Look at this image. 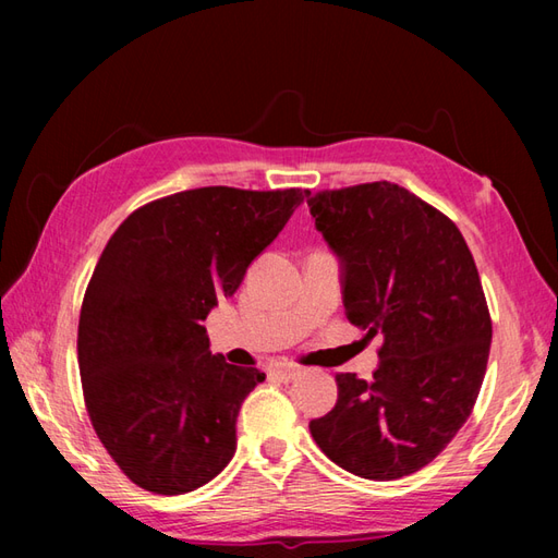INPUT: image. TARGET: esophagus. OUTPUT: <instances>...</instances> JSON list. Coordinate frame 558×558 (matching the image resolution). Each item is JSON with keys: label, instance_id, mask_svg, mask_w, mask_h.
<instances>
[{"label": "esophagus", "instance_id": "esophagus-1", "mask_svg": "<svg viewBox=\"0 0 558 558\" xmlns=\"http://www.w3.org/2000/svg\"><path fill=\"white\" fill-rule=\"evenodd\" d=\"M272 376L278 378V381H282V384H288V381H294V378H298L300 374H302V369L298 364H290V362H278V364H272Z\"/></svg>", "mask_w": 558, "mask_h": 558}]
</instances>
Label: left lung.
Wrapping results in <instances>:
<instances>
[{"mask_svg":"<svg viewBox=\"0 0 558 558\" xmlns=\"http://www.w3.org/2000/svg\"><path fill=\"white\" fill-rule=\"evenodd\" d=\"M340 264L348 322L384 336L366 384L338 374L314 441L364 480H400L441 453L470 417L492 345L480 272L460 230L390 182L306 196Z\"/></svg>","mask_w":558,"mask_h":558,"instance_id":"left-lung-1","label":"left lung"}]
</instances>
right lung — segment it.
Instances as JSON below:
<instances>
[{"label":"right lung","mask_w":558,"mask_h":558,"mask_svg":"<svg viewBox=\"0 0 558 558\" xmlns=\"http://www.w3.org/2000/svg\"><path fill=\"white\" fill-rule=\"evenodd\" d=\"M306 196L189 189L132 213L102 248L78 318L83 398L141 489L194 492L232 460L242 400L266 374L213 354L204 322Z\"/></svg>","instance_id":"right-lung-1"}]
</instances>
